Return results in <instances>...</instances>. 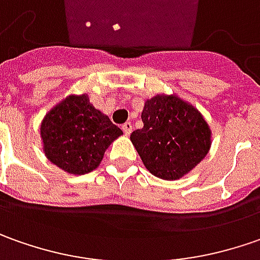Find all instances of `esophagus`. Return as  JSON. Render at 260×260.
Segmentation results:
<instances>
[{
	"instance_id": "34e87169",
	"label": "esophagus",
	"mask_w": 260,
	"mask_h": 260,
	"mask_svg": "<svg viewBox=\"0 0 260 260\" xmlns=\"http://www.w3.org/2000/svg\"><path fill=\"white\" fill-rule=\"evenodd\" d=\"M122 131L125 132V135H131V132H132V123H131V122L123 123V125H122Z\"/></svg>"
}]
</instances>
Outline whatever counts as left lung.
<instances>
[{
    "instance_id": "left-lung-1",
    "label": "left lung",
    "mask_w": 260,
    "mask_h": 260,
    "mask_svg": "<svg viewBox=\"0 0 260 260\" xmlns=\"http://www.w3.org/2000/svg\"><path fill=\"white\" fill-rule=\"evenodd\" d=\"M141 118L144 128L134 131L131 141L152 175L178 180L207 155L210 126L191 103L177 94H155L145 101Z\"/></svg>"
}]
</instances>
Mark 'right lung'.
<instances>
[{
	"label": "right lung",
	"mask_w": 260,
	"mask_h": 260,
	"mask_svg": "<svg viewBox=\"0 0 260 260\" xmlns=\"http://www.w3.org/2000/svg\"><path fill=\"white\" fill-rule=\"evenodd\" d=\"M121 135L122 131L94 109L86 93L69 94L46 113L40 125L44 155L73 175L96 170L105 151Z\"/></svg>",
	"instance_id": "add662e5"
}]
</instances>
